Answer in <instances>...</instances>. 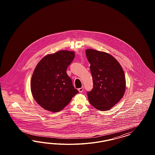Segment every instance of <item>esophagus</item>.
<instances>
[{
    "instance_id": "1",
    "label": "esophagus",
    "mask_w": 155,
    "mask_h": 155,
    "mask_svg": "<svg viewBox=\"0 0 155 155\" xmlns=\"http://www.w3.org/2000/svg\"><path fill=\"white\" fill-rule=\"evenodd\" d=\"M78 90V91H79L80 93H82V92L84 91V87H81V88H79Z\"/></svg>"
}]
</instances>
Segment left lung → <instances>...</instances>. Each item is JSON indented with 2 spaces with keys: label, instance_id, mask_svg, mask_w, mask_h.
I'll list each match as a JSON object with an SVG mask.
<instances>
[{
  "label": "left lung",
  "instance_id": "1",
  "mask_svg": "<svg viewBox=\"0 0 155 155\" xmlns=\"http://www.w3.org/2000/svg\"><path fill=\"white\" fill-rule=\"evenodd\" d=\"M93 77V88L87 92L90 104L101 111H107L123 97L126 90L124 71L118 61L106 52L85 51Z\"/></svg>",
  "mask_w": 155,
  "mask_h": 155
}]
</instances>
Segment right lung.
<instances>
[{"label": "right lung", "mask_w": 155, "mask_h": 155, "mask_svg": "<svg viewBox=\"0 0 155 155\" xmlns=\"http://www.w3.org/2000/svg\"><path fill=\"white\" fill-rule=\"evenodd\" d=\"M74 52L60 51L43 57L36 66L31 82L33 98L42 108L56 113L70 102L78 91L66 73Z\"/></svg>", "instance_id": "1"}]
</instances>
